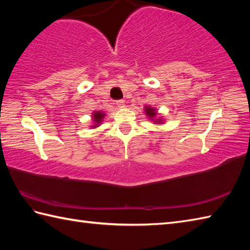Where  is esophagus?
<instances>
[{"label": "esophagus", "mask_w": 250, "mask_h": 250, "mask_svg": "<svg viewBox=\"0 0 250 250\" xmlns=\"http://www.w3.org/2000/svg\"><path fill=\"white\" fill-rule=\"evenodd\" d=\"M116 105L118 106V107H124V106H125V101L124 100L116 101Z\"/></svg>", "instance_id": "esophagus-1"}]
</instances>
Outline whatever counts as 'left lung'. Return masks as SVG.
I'll return each instance as SVG.
<instances>
[{"instance_id":"1","label":"left lung","mask_w":250,"mask_h":250,"mask_svg":"<svg viewBox=\"0 0 250 250\" xmlns=\"http://www.w3.org/2000/svg\"><path fill=\"white\" fill-rule=\"evenodd\" d=\"M145 111H146V114H147V116H149V117H153L156 115V113H155V110H153L152 108H150V107H146V109H145Z\"/></svg>"}]
</instances>
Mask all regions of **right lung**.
I'll use <instances>...</instances> for the list:
<instances>
[{
	"instance_id": "1",
	"label": "right lung",
	"mask_w": 250,
	"mask_h": 250,
	"mask_svg": "<svg viewBox=\"0 0 250 250\" xmlns=\"http://www.w3.org/2000/svg\"><path fill=\"white\" fill-rule=\"evenodd\" d=\"M94 119H95V122H100L101 121V119L103 118V115L100 113V111H98V113H95L94 115Z\"/></svg>"
}]
</instances>
